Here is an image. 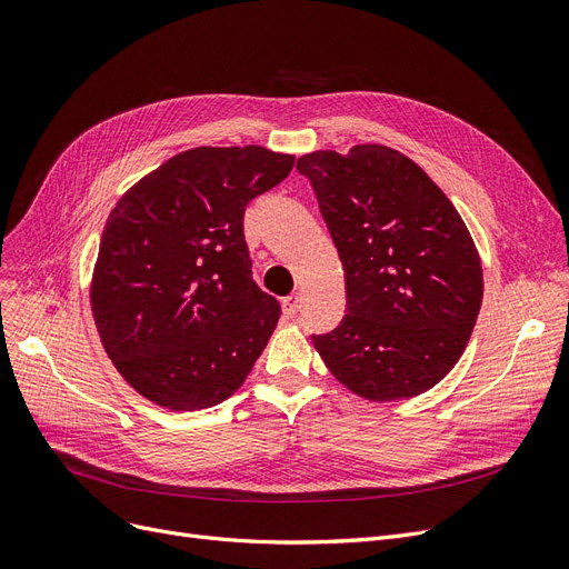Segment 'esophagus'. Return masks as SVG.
<instances>
[{
  "label": "esophagus",
  "mask_w": 569,
  "mask_h": 569,
  "mask_svg": "<svg viewBox=\"0 0 569 569\" xmlns=\"http://www.w3.org/2000/svg\"><path fill=\"white\" fill-rule=\"evenodd\" d=\"M299 308H301V296L299 293H291L282 301V312H284L287 319H291L296 312H299Z\"/></svg>",
  "instance_id": "1"
}]
</instances>
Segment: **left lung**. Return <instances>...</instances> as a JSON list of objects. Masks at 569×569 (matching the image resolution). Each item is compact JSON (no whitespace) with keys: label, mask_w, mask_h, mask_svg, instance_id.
Masks as SVG:
<instances>
[{"label":"left lung","mask_w":569,"mask_h":569,"mask_svg":"<svg viewBox=\"0 0 569 569\" xmlns=\"http://www.w3.org/2000/svg\"><path fill=\"white\" fill-rule=\"evenodd\" d=\"M336 242L347 315L312 336L327 368L368 400L412 398L461 359L481 308L475 242L442 189L387 146L296 161Z\"/></svg>","instance_id":"obj_1"}]
</instances>
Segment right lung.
<instances>
[{"instance_id":"obj_1","label":"right lung","mask_w":569,"mask_h":569,"mask_svg":"<svg viewBox=\"0 0 569 569\" xmlns=\"http://www.w3.org/2000/svg\"><path fill=\"white\" fill-rule=\"evenodd\" d=\"M291 154L194 148L133 184L101 233L92 312L124 380L169 410L227 400L273 336L280 303L252 280L246 206Z\"/></svg>"}]
</instances>
